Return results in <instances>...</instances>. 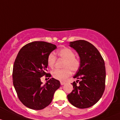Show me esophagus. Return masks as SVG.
<instances>
[{"mask_svg":"<svg viewBox=\"0 0 120 120\" xmlns=\"http://www.w3.org/2000/svg\"><path fill=\"white\" fill-rule=\"evenodd\" d=\"M65 84V82H63V81H60V85L61 86H63V85H64Z\"/></svg>","mask_w":120,"mask_h":120,"instance_id":"obj_1","label":"esophagus"}]
</instances>
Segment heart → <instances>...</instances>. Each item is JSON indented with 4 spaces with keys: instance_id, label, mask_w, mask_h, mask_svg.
<instances>
[{
    "instance_id": "obj_1",
    "label": "heart",
    "mask_w": 120,
    "mask_h": 120,
    "mask_svg": "<svg viewBox=\"0 0 120 120\" xmlns=\"http://www.w3.org/2000/svg\"><path fill=\"white\" fill-rule=\"evenodd\" d=\"M57 54L60 58L65 60L63 69H56L52 72L54 78L60 80L65 81L71 75V71H76L80 67V60L75 57V54L73 50L69 48H62L59 50ZM56 62V56L54 54H49L47 58V64L50 67H54Z\"/></svg>"
}]
</instances>
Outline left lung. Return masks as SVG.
<instances>
[{"label": "left lung", "mask_w": 120, "mask_h": 120, "mask_svg": "<svg viewBox=\"0 0 120 120\" xmlns=\"http://www.w3.org/2000/svg\"><path fill=\"white\" fill-rule=\"evenodd\" d=\"M69 46L78 53L80 65L73 78L72 92L68 99L72 105L80 109L94 105L101 98L105 91L106 69L105 62L97 48L83 40L69 43Z\"/></svg>", "instance_id": "1"}]
</instances>
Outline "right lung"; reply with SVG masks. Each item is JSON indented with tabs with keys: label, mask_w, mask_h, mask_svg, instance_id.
Segmentation results:
<instances>
[{
	"label": "right lung",
	"mask_w": 120,
	"mask_h": 120,
	"mask_svg": "<svg viewBox=\"0 0 120 120\" xmlns=\"http://www.w3.org/2000/svg\"><path fill=\"white\" fill-rule=\"evenodd\" d=\"M56 49L55 44L33 41L26 44L18 53L13 70V85L21 102L27 107L41 110L51 103L55 91L60 87L59 80L50 79L42 85L40 78L45 73L47 58Z\"/></svg>",
	"instance_id": "right-lung-1"
}]
</instances>
